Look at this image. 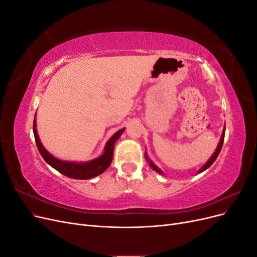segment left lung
Segmentation results:
<instances>
[{"mask_svg":"<svg viewBox=\"0 0 257 257\" xmlns=\"http://www.w3.org/2000/svg\"><path fill=\"white\" fill-rule=\"evenodd\" d=\"M224 136H225V126H224V128H223V132H222V135H221V139H220V142H219V144H217V147H216V149H215V151H214V153L211 155V158H210L208 161H207V163L206 164L201 167L198 172H197V174H200V173H203V172H205V170L207 169V168H209L210 166H211L212 164H213V162L216 160V158H217V155L220 154V151H221V149H222V146H223V142H224ZM145 157H146V160H147V162L149 163V165H150V167L153 169V170H155V172L157 173H159L160 175H164L163 174V172L162 170L154 164V163L148 158V154H147V152L145 153Z\"/></svg>","mask_w":257,"mask_h":257,"instance_id":"obj_1","label":"left lung"}]
</instances>
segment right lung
Masks as SVG:
<instances>
[{
	"label": "right lung",
	"mask_w": 257,
	"mask_h": 257,
	"mask_svg": "<svg viewBox=\"0 0 257 257\" xmlns=\"http://www.w3.org/2000/svg\"><path fill=\"white\" fill-rule=\"evenodd\" d=\"M125 128H121L120 131H118L116 133H114L111 136V138L105 145L104 152L96 159H93L88 162H71V161L59 160L45 149V147L43 146L42 142L40 141V137H38V134H37L36 114L33 122V133H34L37 149L40 151L44 160L47 162V164H49L52 168L58 170L59 173L63 174L66 177L73 178V179H81V180H87V179L94 178L104 173L105 170L109 167L113 158L114 143L120 138Z\"/></svg>",
	"instance_id": "1"
}]
</instances>
